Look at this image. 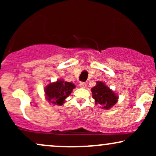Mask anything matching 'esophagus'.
I'll return each instance as SVG.
<instances>
[{
	"label": "esophagus",
	"mask_w": 156,
	"mask_h": 156,
	"mask_svg": "<svg viewBox=\"0 0 156 156\" xmlns=\"http://www.w3.org/2000/svg\"><path fill=\"white\" fill-rule=\"evenodd\" d=\"M79 86L81 88H85V87H87V84H86V83H84V82H80Z\"/></svg>",
	"instance_id": "34e87169"
}]
</instances>
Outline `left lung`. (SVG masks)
<instances>
[{
	"label": "left lung",
	"mask_w": 156,
	"mask_h": 156,
	"mask_svg": "<svg viewBox=\"0 0 156 156\" xmlns=\"http://www.w3.org/2000/svg\"><path fill=\"white\" fill-rule=\"evenodd\" d=\"M92 93L96 104L107 110L115 105L118 101L117 94L101 81H97V85L92 88Z\"/></svg>",
	"instance_id": "left-lung-1"
}]
</instances>
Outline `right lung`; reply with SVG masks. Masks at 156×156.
<instances>
[{
    "label": "right lung",
    "mask_w": 156,
    "mask_h": 156,
    "mask_svg": "<svg viewBox=\"0 0 156 156\" xmlns=\"http://www.w3.org/2000/svg\"><path fill=\"white\" fill-rule=\"evenodd\" d=\"M75 87L76 86L73 83L62 80L51 83L44 89L46 98L53 105H62Z\"/></svg>",
    "instance_id": "obj_1"
}]
</instances>
